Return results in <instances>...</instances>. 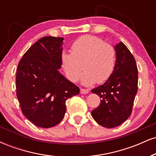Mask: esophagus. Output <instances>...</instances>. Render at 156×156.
<instances>
[{"label": "esophagus", "mask_w": 156, "mask_h": 156, "mask_svg": "<svg viewBox=\"0 0 156 156\" xmlns=\"http://www.w3.org/2000/svg\"><path fill=\"white\" fill-rule=\"evenodd\" d=\"M80 94H88V93H89V89H80Z\"/></svg>", "instance_id": "1"}]
</instances>
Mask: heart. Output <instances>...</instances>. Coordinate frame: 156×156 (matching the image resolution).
I'll use <instances>...</instances> for the list:
<instances>
[{
    "label": "heart",
    "mask_w": 156,
    "mask_h": 156,
    "mask_svg": "<svg viewBox=\"0 0 156 156\" xmlns=\"http://www.w3.org/2000/svg\"><path fill=\"white\" fill-rule=\"evenodd\" d=\"M71 48L72 53L64 51L61 55L62 66L71 81L78 80L83 68L85 71L81 81L84 85L103 83L112 74L116 52L110 44L99 37L83 35L73 42Z\"/></svg>",
    "instance_id": "obj_1"
}]
</instances>
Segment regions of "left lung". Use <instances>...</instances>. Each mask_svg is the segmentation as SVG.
<instances>
[{"label":"left lung","instance_id":"left-lung-1","mask_svg":"<svg viewBox=\"0 0 156 156\" xmlns=\"http://www.w3.org/2000/svg\"><path fill=\"white\" fill-rule=\"evenodd\" d=\"M114 50L116 62L112 74L103 85L91 91L101 98V104L92 112V117L108 128L119 126L130 117L138 90L135 58L122 42Z\"/></svg>","mask_w":156,"mask_h":156}]
</instances>
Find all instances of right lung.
<instances>
[{"instance_id": "obj_1", "label": "right lung", "mask_w": 156, "mask_h": 156, "mask_svg": "<svg viewBox=\"0 0 156 156\" xmlns=\"http://www.w3.org/2000/svg\"><path fill=\"white\" fill-rule=\"evenodd\" d=\"M63 40L42 37L25 53L17 67L16 89L21 110L40 128L58 124L65 114L66 101L80 92L59 73Z\"/></svg>"}]
</instances>
